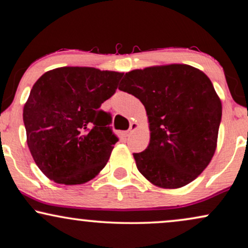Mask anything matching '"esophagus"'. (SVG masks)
I'll list each match as a JSON object with an SVG mask.
<instances>
[{"label": "esophagus", "mask_w": 248, "mask_h": 248, "mask_svg": "<svg viewBox=\"0 0 248 248\" xmlns=\"http://www.w3.org/2000/svg\"><path fill=\"white\" fill-rule=\"evenodd\" d=\"M137 127H139V124H137V122H132V124H130V127H129V129H128V134H132L134 130L135 129H137Z\"/></svg>", "instance_id": "esophagus-1"}]
</instances>
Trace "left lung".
<instances>
[{
    "label": "left lung",
    "mask_w": 248,
    "mask_h": 248,
    "mask_svg": "<svg viewBox=\"0 0 248 248\" xmlns=\"http://www.w3.org/2000/svg\"><path fill=\"white\" fill-rule=\"evenodd\" d=\"M119 89L135 95L147 111L150 142L133 154L137 170L160 188L192 183L213 159L222 119L209 77L188 64L155 65L126 73Z\"/></svg>",
    "instance_id": "left-lung-1"
}]
</instances>
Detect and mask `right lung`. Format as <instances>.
I'll use <instances>...</instances> for the list:
<instances>
[{
	"label": "right lung",
	"instance_id": "add662e5",
	"mask_svg": "<svg viewBox=\"0 0 248 248\" xmlns=\"http://www.w3.org/2000/svg\"><path fill=\"white\" fill-rule=\"evenodd\" d=\"M124 73L61 67L45 73L24 105L26 142L40 171L56 184L80 185L105 168L118 137L104 101Z\"/></svg>",
	"mask_w": 248,
	"mask_h": 248
}]
</instances>
